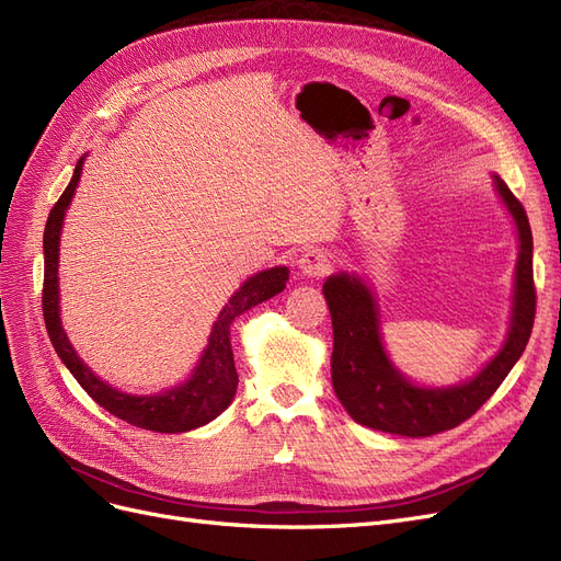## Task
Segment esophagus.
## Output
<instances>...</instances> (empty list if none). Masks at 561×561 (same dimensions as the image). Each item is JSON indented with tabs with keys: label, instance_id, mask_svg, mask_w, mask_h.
<instances>
[{
	"label": "esophagus",
	"instance_id": "esophagus-1",
	"mask_svg": "<svg viewBox=\"0 0 561 561\" xmlns=\"http://www.w3.org/2000/svg\"><path fill=\"white\" fill-rule=\"evenodd\" d=\"M331 265H333V261L323 249H307L305 254L298 259V267L310 277H323L331 270Z\"/></svg>",
	"mask_w": 561,
	"mask_h": 561
}]
</instances>
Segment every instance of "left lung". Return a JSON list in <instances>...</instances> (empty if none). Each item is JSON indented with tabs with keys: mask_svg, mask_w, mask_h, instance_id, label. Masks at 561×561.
Returning a JSON list of instances; mask_svg holds the SVG:
<instances>
[{
	"mask_svg": "<svg viewBox=\"0 0 561 561\" xmlns=\"http://www.w3.org/2000/svg\"><path fill=\"white\" fill-rule=\"evenodd\" d=\"M496 188L519 232L515 273V310L503 350L471 382L447 389H420L391 366L377 331V310L368 288L356 277L333 275L323 284L333 321V389L350 417L368 428L396 436L424 438L455 428L490 401L527 347L536 317L534 242L522 203L496 176Z\"/></svg>",
	"mask_w": 561,
	"mask_h": 561,
	"instance_id": "8db88e82",
	"label": "left lung"
}]
</instances>
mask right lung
Segmentation results:
<instances>
[{
	"instance_id": "right-lung-1",
	"label": "right lung",
	"mask_w": 561,
	"mask_h": 561,
	"mask_svg": "<svg viewBox=\"0 0 561 561\" xmlns=\"http://www.w3.org/2000/svg\"><path fill=\"white\" fill-rule=\"evenodd\" d=\"M83 158L77 162L75 176L69 186L53 205L46 230H44V291L42 307L48 337L56 347L62 364L77 377V382L100 408L112 412L114 417L128 422L139 428H149L158 433H184L203 426L230 405L234 389H238V370H234L232 347H230V323L249 307H254L267 298L284 291L288 270L270 267L244 282V286L234 294L221 310L214 323L209 345L201 358V366L195 368L193 377L182 387L165 391L160 396H130L112 389L100 377L93 375L83 360L71 350L69 340L60 327V305H58V247H60V228L65 219V209L71 203V195L81 179Z\"/></svg>"
}]
</instances>
